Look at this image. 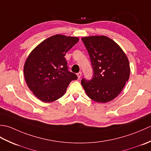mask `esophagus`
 I'll return each mask as SVG.
<instances>
[{"label":"esophagus","mask_w":151,"mask_h":151,"mask_svg":"<svg viewBox=\"0 0 151 151\" xmlns=\"http://www.w3.org/2000/svg\"><path fill=\"white\" fill-rule=\"evenodd\" d=\"M77 76H78V78L80 79L81 78V76H82V73L81 72H79V73H77Z\"/></svg>","instance_id":"34e87169"}]
</instances>
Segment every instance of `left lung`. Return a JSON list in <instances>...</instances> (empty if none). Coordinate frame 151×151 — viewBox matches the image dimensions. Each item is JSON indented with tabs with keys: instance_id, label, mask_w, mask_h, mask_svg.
<instances>
[{
	"instance_id": "left-lung-1",
	"label": "left lung",
	"mask_w": 151,
	"mask_h": 151,
	"mask_svg": "<svg viewBox=\"0 0 151 151\" xmlns=\"http://www.w3.org/2000/svg\"><path fill=\"white\" fill-rule=\"evenodd\" d=\"M90 56L93 78L81 84L92 100L106 103L117 97L129 78L130 68L126 54L119 45L105 36L82 38Z\"/></svg>"
}]
</instances>
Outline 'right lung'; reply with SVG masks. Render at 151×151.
<instances>
[{
	"instance_id": "obj_1",
	"label": "right lung",
	"mask_w": 151,
	"mask_h": 151,
	"mask_svg": "<svg viewBox=\"0 0 151 151\" xmlns=\"http://www.w3.org/2000/svg\"><path fill=\"white\" fill-rule=\"evenodd\" d=\"M77 37L56 34L40 43L25 61L24 76L33 94L44 102H52L65 93L70 82L77 79L68 71L66 52L78 42Z\"/></svg>"
}]
</instances>
